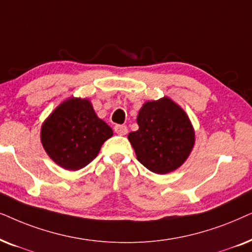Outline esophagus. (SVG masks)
Segmentation results:
<instances>
[{
  "instance_id": "34e87169",
  "label": "esophagus",
  "mask_w": 252,
  "mask_h": 252,
  "mask_svg": "<svg viewBox=\"0 0 252 252\" xmlns=\"http://www.w3.org/2000/svg\"><path fill=\"white\" fill-rule=\"evenodd\" d=\"M114 130H115V132L120 136H124L128 133V128H126V126H119V124H117V126H114Z\"/></svg>"
}]
</instances>
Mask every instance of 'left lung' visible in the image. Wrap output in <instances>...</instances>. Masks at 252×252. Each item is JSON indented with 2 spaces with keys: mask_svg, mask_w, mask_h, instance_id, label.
<instances>
[{
  "mask_svg": "<svg viewBox=\"0 0 252 252\" xmlns=\"http://www.w3.org/2000/svg\"><path fill=\"white\" fill-rule=\"evenodd\" d=\"M139 129L129 133L137 160L151 172L167 174L191 152L194 132L187 114L168 98L146 102L137 117Z\"/></svg>",
  "mask_w": 252,
  "mask_h": 252,
  "instance_id": "1",
  "label": "left lung"
}]
</instances>
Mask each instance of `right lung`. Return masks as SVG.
I'll return each instance as SVG.
<instances>
[{"instance_id": "obj_1", "label": "right lung", "mask_w": 252, "mask_h": 252, "mask_svg": "<svg viewBox=\"0 0 252 252\" xmlns=\"http://www.w3.org/2000/svg\"><path fill=\"white\" fill-rule=\"evenodd\" d=\"M113 136L86 99H70L54 110L41 128V142L59 166L78 170L94 160L101 145Z\"/></svg>"}]
</instances>
